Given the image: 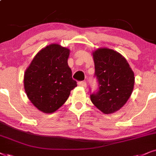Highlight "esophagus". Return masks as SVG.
Listing matches in <instances>:
<instances>
[{"label": "esophagus", "instance_id": "1", "mask_svg": "<svg viewBox=\"0 0 156 156\" xmlns=\"http://www.w3.org/2000/svg\"><path fill=\"white\" fill-rule=\"evenodd\" d=\"M78 85L80 86V87H82L84 88L87 87V83L85 82H78Z\"/></svg>", "mask_w": 156, "mask_h": 156}]
</instances>
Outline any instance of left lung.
Wrapping results in <instances>:
<instances>
[{"label":"left lung","mask_w":156,"mask_h":156,"mask_svg":"<svg viewBox=\"0 0 156 156\" xmlns=\"http://www.w3.org/2000/svg\"><path fill=\"white\" fill-rule=\"evenodd\" d=\"M93 55L99 90L90 99L100 111L110 114L122 108L131 96L134 72L126 58L112 49L101 48Z\"/></svg>","instance_id":"obj_1"}]
</instances>
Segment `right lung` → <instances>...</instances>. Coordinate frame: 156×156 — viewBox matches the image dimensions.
I'll return each mask as SVG.
<instances>
[{
	"instance_id": "add662e5",
	"label": "right lung",
	"mask_w": 156,
	"mask_h": 156,
	"mask_svg": "<svg viewBox=\"0 0 156 156\" xmlns=\"http://www.w3.org/2000/svg\"><path fill=\"white\" fill-rule=\"evenodd\" d=\"M70 51L58 44L40 50L24 72L25 93L38 110L52 113L64 104L76 87L68 66Z\"/></svg>"
}]
</instances>
